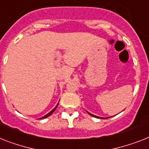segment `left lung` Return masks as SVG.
Listing matches in <instances>:
<instances>
[{
    "label": "left lung",
    "mask_w": 149,
    "mask_h": 149,
    "mask_svg": "<svg viewBox=\"0 0 149 149\" xmlns=\"http://www.w3.org/2000/svg\"><path fill=\"white\" fill-rule=\"evenodd\" d=\"M89 113V115H91V116H94V117H96V118H101V119H104V118H102V117H99V116H95V115H93V114L90 113Z\"/></svg>",
    "instance_id": "obj_1"
}]
</instances>
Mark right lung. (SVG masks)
Masks as SVG:
<instances>
[{
	"instance_id": "1",
	"label": "right lung",
	"mask_w": 149,
	"mask_h": 149,
	"mask_svg": "<svg viewBox=\"0 0 149 149\" xmlns=\"http://www.w3.org/2000/svg\"><path fill=\"white\" fill-rule=\"evenodd\" d=\"M58 104H57V105H56V107H55L54 108L53 110H52V111H50L49 113L46 114V115H45V116H42V118H40V119H44V118H47L48 116H49L50 115H51V114H52V113H53V112L55 111V109H56V108H57V106H58Z\"/></svg>"
}]
</instances>
